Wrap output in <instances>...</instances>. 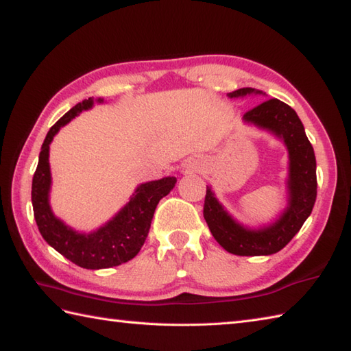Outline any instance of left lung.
I'll use <instances>...</instances> for the list:
<instances>
[{"label": "left lung", "instance_id": "8db88e82", "mask_svg": "<svg viewBox=\"0 0 351 351\" xmlns=\"http://www.w3.org/2000/svg\"><path fill=\"white\" fill-rule=\"evenodd\" d=\"M259 93L250 87L229 93L230 98ZM244 121L273 131L285 141L289 152V206L273 226L249 230L241 228L223 210L214 193L206 187L204 217L213 237L223 249L238 256L271 255L293 240L312 213L317 199V162L314 147L303 123L288 104L276 98L245 111Z\"/></svg>", "mask_w": 351, "mask_h": 351}]
</instances>
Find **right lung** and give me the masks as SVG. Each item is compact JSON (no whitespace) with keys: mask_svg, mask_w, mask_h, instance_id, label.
I'll return each instance as SVG.
<instances>
[{"mask_svg":"<svg viewBox=\"0 0 351 351\" xmlns=\"http://www.w3.org/2000/svg\"><path fill=\"white\" fill-rule=\"evenodd\" d=\"M88 98L78 102L68 113L51 126L42 145L39 162L33 176L32 202L34 219L43 240L64 258L87 270H99L128 263L137 255L151 228L155 208L160 200L173 190L176 178L167 176L158 181L141 184L123 210L106 226L93 234H77L54 217L48 204L51 185L49 143L63 125L72 121L80 111L92 107Z\"/></svg>","mask_w":351,"mask_h":351,"instance_id":"add662e5","label":"right lung"}]
</instances>
